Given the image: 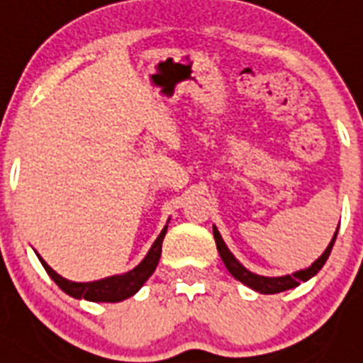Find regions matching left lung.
I'll return each instance as SVG.
<instances>
[{
    "label": "left lung",
    "instance_id": "left-lung-1",
    "mask_svg": "<svg viewBox=\"0 0 363 363\" xmlns=\"http://www.w3.org/2000/svg\"><path fill=\"white\" fill-rule=\"evenodd\" d=\"M213 233H214V240H216L218 252H220V256H221V259H223V264H225L227 271H229L230 274L236 278V280L242 281V284H245L247 287H251V289L258 291V293L274 294V293H281V291L293 289V287L300 285V281H306V280H309L311 277H314V274H316V272L323 267V264L327 262L329 255H331V249H333V245H335V240H336V234H338V230H336L335 236H333L331 243L327 245L325 252H323V255L320 256V258L316 259V262H314L309 269H306V271H298V272H294V274H287V277H280V278L258 277V274H252L251 271H247V269L240 264L238 259L230 255V251L227 249V245L223 243V240H221V236H220V233H218L216 227H213Z\"/></svg>",
    "mask_w": 363,
    "mask_h": 363
}]
</instances>
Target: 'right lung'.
Segmentation results:
<instances>
[{"mask_svg":"<svg viewBox=\"0 0 363 363\" xmlns=\"http://www.w3.org/2000/svg\"><path fill=\"white\" fill-rule=\"evenodd\" d=\"M167 227L160 233V236L156 238L154 245L150 247L149 255L145 256L142 264L134 267L133 271L125 272L121 277H111L105 278V280L98 281H89V284H78V281H69L63 277H60L56 271L45 264V259L40 256V262L43 264L45 271L49 272V277L56 281V285L62 291H65L67 294L74 298H85L89 301H121L125 298L133 296L134 293L140 291L143 284L149 280V277L154 272L156 265L160 262V256H162V243L165 238Z\"/></svg>","mask_w":363,"mask_h":363,"instance_id":"right-lung-1","label":"right lung"}]
</instances>
